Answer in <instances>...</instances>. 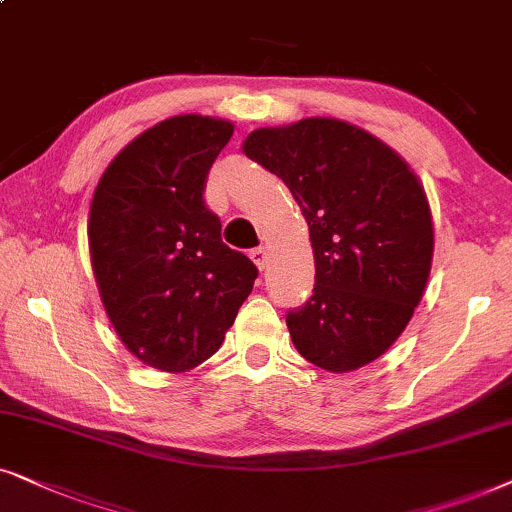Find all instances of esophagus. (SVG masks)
Returning a JSON list of instances; mask_svg holds the SVG:
<instances>
[{"mask_svg":"<svg viewBox=\"0 0 512 512\" xmlns=\"http://www.w3.org/2000/svg\"><path fill=\"white\" fill-rule=\"evenodd\" d=\"M250 260L257 264V269H260V271L267 267V262H269V248H267V245H260V248L250 250Z\"/></svg>","mask_w":512,"mask_h":512,"instance_id":"1","label":"esophagus"}]
</instances>
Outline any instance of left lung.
<instances>
[{
    "label": "left lung",
    "mask_w": 512,
    "mask_h": 512,
    "mask_svg": "<svg viewBox=\"0 0 512 512\" xmlns=\"http://www.w3.org/2000/svg\"><path fill=\"white\" fill-rule=\"evenodd\" d=\"M243 154L281 177L309 224L316 285L285 320L299 356L335 374L384 356L431 274L433 215L417 173L377 135L330 117L257 128Z\"/></svg>",
    "instance_id": "left-lung-1"
}]
</instances>
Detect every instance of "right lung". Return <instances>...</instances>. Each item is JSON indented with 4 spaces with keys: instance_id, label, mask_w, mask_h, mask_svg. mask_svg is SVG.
Returning a JSON list of instances; mask_svg holds the SVG:
<instances>
[{
    "instance_id": "add662e5",
    "label": "right lung",
    "mask_w": 512,
    "mask_h": 512,
    "mask_svg": "<svg viewBox=\"0 0 512 512\" xmlns=\"http://www.w3.org/2000/svg\"><path fill=\"white\" fill-rule=\"evenodd\" d=\"M234 135L227 119L180 114L109 161L88 213V250L105 313L154 370H194L220 349L257 267L222 243L203 203L208 170Z\"/></svg>"
}]
</instances>
